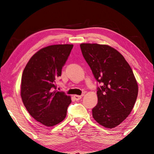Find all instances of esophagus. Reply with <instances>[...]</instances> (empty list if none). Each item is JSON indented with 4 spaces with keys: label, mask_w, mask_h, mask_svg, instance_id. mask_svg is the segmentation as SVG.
Segmentation results:
<instances>
[{
    "label": "esophagus",
    "mask_w": 154,
    "mask_h": 154,
    "mask_svg": "<svg viewBox=\"0 0 154 154\" xmlns=\"http://www.w3.org/2000/svg\"><path fill=\"white\" fill-rule=\"evenodd\" d=\"M83 96V95H74L73 97H74L75 100H80V99H81V98H82Z\"/></svg>",
    "instance_id": "esophagus-1"
}]
</instances>
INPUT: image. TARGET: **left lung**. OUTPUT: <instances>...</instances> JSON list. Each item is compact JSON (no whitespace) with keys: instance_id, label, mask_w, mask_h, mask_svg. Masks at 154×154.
<instances>
[{"instance_id":"obj_1","label":"left lung","mask_w":154,"mask_h":154,"mask_svg":"<svg viewBox=\"0 0 154 154\" xmlns=\"http://www.w3.org/2000/svg\"><path fill=\"white\" fill-rule=\"evenodd\" d=\"M85 60L95 79L98 103L93 117L107 128L119 125L131 112L138 97V87L134 75L123 55L107 45L81 44Z\"/></svg>"}]
</instances>
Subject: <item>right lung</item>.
Here are the masks:
<instances>
[{
	"mask_svg": "<svg viewBox=\"0 0 154 154\" xmlns=\"http://www.w3.org/2000/svg\"><path fill=\"white\" fill-rule=\"evenodd\" d=\"M73 45H49L37 51L26 65L21 81L22 102L30 115L46 126L62 122L67 115L70 96L56 89L57 78Z\"/></svg>",
	"mask_w": 154,
	"mask_h": 154,
	"instance_id": "1",
	"label": "right lung"
}]
</instances>
